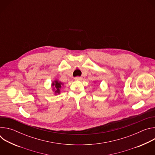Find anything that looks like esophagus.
<instances>
[{"instance_id": "esophagus-1", "label": "esophagus", "mask_w": 155, "mask_h": 155, "mask_svg": "<svg viewBox=\"0 0 155 155\" xmlns=\"http://www.w3.org/2000/svg\"><path fill=\"white\" fill-rule=\"evenodd\" d=\"M81 79V77H75V80H80Z\"/></svg>"}]
</instances>
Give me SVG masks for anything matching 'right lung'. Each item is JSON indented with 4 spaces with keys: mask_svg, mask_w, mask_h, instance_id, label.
I'll list each match as a JSON object with an SVG mask.
<instances>
[{
    "mask_svg": "<svg viewBox=\"0 0 155 155\" xmlns=\"http://www.w3.org/2000/svg\"><path fill=\"white\" fill-rule=\"evenodd\" d=\"M61 84H62V83L61 82H58L57 80L54 81L53 83V86H54V87H56V90L55 91L56 93H59L60 88L61 87Z\"/></svg>",
    "mask_w": 155,
    "mask_h": 155,
    "instance_id": "right-lung-1",
    "label": "right lung"
}]
</instances>
